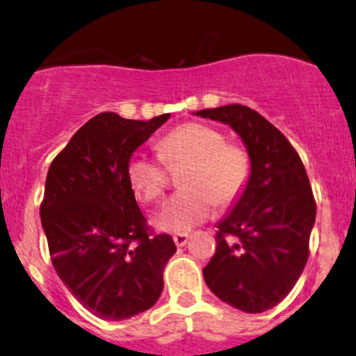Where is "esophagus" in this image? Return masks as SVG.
<instances>
[{
    "label": "esophagus",
    "instance_id": "esophagus-1",
    "mask_svg": "<svg viewBox=\"0 0 356 356\" xmlns=\"http://www.w3.org/2000/svg\"><path fill=\"white\" fill-rule=\"evenodd\" d=\"M188 240H189V234L188 233L174 234V241H175V245H177V247H184V245L188 243Z\"/></svg>",
    "mask_w": 356,
    "mask_h": 356
}]
</instances>
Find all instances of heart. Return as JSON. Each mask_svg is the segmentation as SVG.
<instances>
[{"mask_svg": "<svg viewBox=\"0 0 356 356\" xmlns=\"http://www.w3.org/2000/svg\"><path fill=\"white\" fill-rule=\"evenodd\" d=\"M167 163L188 161L182 170L184 189L165 202L156 226L186 233L212 217L216 203L229 205L243 193L250 177V156L243 147L227 144L216 127L189 122L175 127L156 143ZM127 177L137 198L154 202L165 188V168L158 158L136 153L127 165Z\"/></svg>", "mask_w": 356, "mask_h": 356, "instance_id": "b5f03b06", "label": "heart"}]
</instances>
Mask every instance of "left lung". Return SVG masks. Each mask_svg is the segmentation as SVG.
<instances>
[{"mask_svg": "<svg viewBox=\"0 0 356 356\" xmlns=\"http://www.w3.org/2000/svg\"><path fill=\"white\" fill-rule=\"evenodd\" d=\"M229 125L250 156V177L217 222V248L203 278L233 308L262 313L284 301L308 261L316 207L305 165L284 134L247 106L202 109Z\"/></svg>", "mask_w": 356, "mask_h": 356, "instance_id": "8db88e82", "label": "left lung"}]
</instances>
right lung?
I'll use <instances>...</instances> for the list:
<instances>
[{"instance_id":"add662e5","label":"right lung","mask_w":356,"mask_h":356,"mask_svg":"<svg viewBox=\"0 0 356 356\" xmlns=\"http://www.w3.org/2000/svg\"><path fill=\"white\" fill-rule=\"evenodd\" d=\"M125 120L101 113L55 156L44 182L41 226L58 278L88 312L127 320L163 291L175 254L170 234L151 236L127 177V165L167 120Z\"/></svg>"}]
</instances>
